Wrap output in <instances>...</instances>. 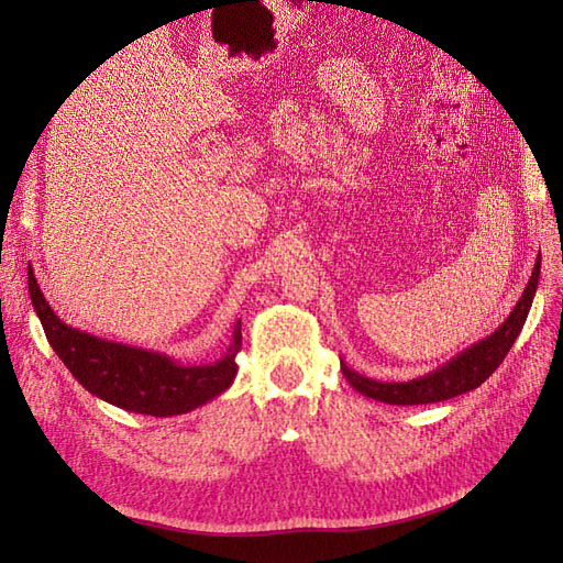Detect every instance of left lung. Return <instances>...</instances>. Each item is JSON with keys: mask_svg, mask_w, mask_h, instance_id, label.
<instances>
[{"mask_svg": "<svg viewBox=\"0 0 563 563\" xmlns=\"http://www.w3.org/2000/svg\"><path fill=\"white\" fill-rule=\"evenodd\" d=\"M539 276H541V255L537 257L534 272H531V278L522 291L520 301L514 306L511 314L501 321V327H497V331L490 333L488 338L470 344L467 349L456 353L452 361L435 367L433 372H429L424 376L401 380V383L374 380L369 376L358 374L356 369H351L342 358H340V369L351 386L356 388L361 395L383 401V404H393V406L445 401L456 395L475 390L499 367V363L507 358L509 349L514 346L516 338L520 335V331L525 327V319L531 308V301H534V297H537Z\"/></svg>", "mask_w": 563, "mask_h": 563, "instance_id": "left-lung-1", "label": "left lung"}]
</instances>
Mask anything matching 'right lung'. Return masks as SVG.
Returning a JSON list of instances; mask_svg holds the SVG:
<instances>
[{"mask_svg": "<svg viewBox=\"0 0 563 563\" xmlns=\"http://www.w3.org/2000/svg\"><path fill=\"white\" fill-rule=\"evenodd\" d=\"M29 297L43 323L49 346L81 386L141 416H183L225 393L236 376V353L242 349V319L232 329V342L223 358L207 365H180L159 351L111 342L68 327L45 301L29 266Z\"/></svg>", "mask_w": 563, "mask_h": 563, "instance_id": "right-lung-1", "label": "right lung"}]
</instances>
